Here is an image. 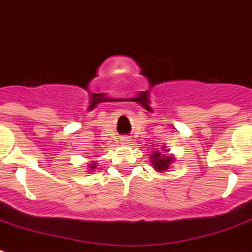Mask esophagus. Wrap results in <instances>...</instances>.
Returning <instances> with one entry per match:
<instances>
[{
    "mask_svg": "<svg viewBox=\"0 0 252 252\" xmlns=\"http://www.w3.org/2000/svg\"><path fill=\"white\" fill-rule=\"evenodd\" d=\"M122 141H123V142H124V144H128V142H129V138H128V137H123V138H122Z\"/></svg>",
    "mask_w": 252,
    "mask_h": 252,
    "instance_id": "1",
    "label": "esophagus"
}]
</instances>
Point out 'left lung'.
I'll list each match as a JSON object with an SVG mask.
<instances>
[{"label": "left lung", "mask_w": 252, "mask_h": 252, "mask_svg": "<svg viewBox=\"0 0 252 252\" xmlns=\"http://www.w3.org/2000/svg\"><path fill=\"white\" fill-rule=\"evenodd\" d=\"M173 158L171 157H165V154H160V153H154L153 157H151V163L154 165L155 169H158V171H165V169H168L169 164L172 163Z\"/></svg>", "instance_id": "8db88e82"}]
</instances>
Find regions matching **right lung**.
<instances>
[{"mask_svg":"<svg viewBox=\"0 0 252 252\" xmlns=\"http://www.w3.org/2000/svg\"><path fill=\"white\" fill-rule=\"evenodd\" d=\"M92 168H94V164H93V165H92Z\"/></svg>","mask_w":252,"mask_h":252,"instance_id":"obj_1","label":"right lung"}]
</instances>
